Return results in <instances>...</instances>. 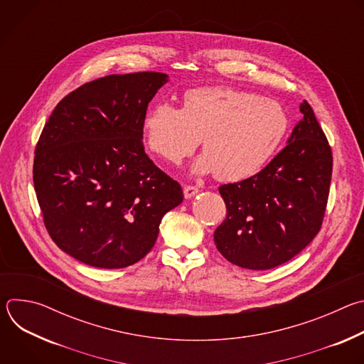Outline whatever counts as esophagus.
Here are the masks:
<instances>
[{
	"mask_svg": "<svg viewBox=\"0 0 364 364\" xmlns=\"http://www.w3.org/2000/svg\"><path fill=\"white\" fill-rule=\"evenodd\" d=\"M198 191H200V190H198L196 186H186V187H184V197H186V198H191V197H194Z\"/></svg>",
	"mask_w": 364,
	"mask_h": 364,
	"instance_id": "esophagus-1",
	"label": "esophagus"
}]
</instances>
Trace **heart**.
I'll return each mask as SVG.
<instances>
[{"label":"heart","instance_id":"b5f03b06","mask_svg":"<svg viewBox=\"0 0 364 364\" xmlns=\"http://www.w3.org/2000/svg\"><path fill=\"white\" fill-rule=\"evenodd\" d=\"M289 119L279 102L233 87H196L183 108L160 102L146 112L144 135L151 152L178 164L201 141L193 168L222 181H240L261 170L281 146Z\"/></svg>","mask_w":364,"mask_h":364}]
</instances>
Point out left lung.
Returning <instances> with one entry per match:
<instances>
[{"label":"left lung","instance_id":"1","mask_svg":"<svg viewBox=\"0 0 364 364\" xmlns=\"http://www.w3.org/2000/svg\"><path fill=\"white\" fill-rule=\"evenodd\" d=\"M288 144L257 174L219 187L226 219L215 232L218 250L233 265L264 271L298 255L321 229L333 173V154L313 108Z\"/></svg>","mask_w":364,"mask_h":364}]
</instances>
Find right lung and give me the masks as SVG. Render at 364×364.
<instances>
[{"mask_svg": "<svg viewBox=\"0 0 364 364\" xmlns=\"http://www.w3.org/2000/svg\"><path fill=\"white\" fill-rule=\"evenodd\" d=\"M159 72L109 75L65 96L46 122L33 166L36 196L53 242L105 269L152 249L181 186L144 151L148 103L167 83Z\"/></svg>", "mask_w": 364, "mask_h": 364, "instance_id": "1", "label": "right lung"}]
</instances>
